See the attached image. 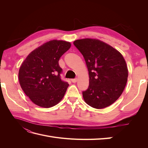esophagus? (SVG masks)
<instances>
[{
	"instance_id": "esophagus-1",
	"label": "esophagus",
	"mask_w": 148,
	"mask_h": 148,
	"mask_svg": "<svg viewBox=\"0 0 148 148\" xmlns=\"http://www.w3.org/2000/svg\"><path fill=\"white\" fill-rule=\"evenodd\" d=\"M71 81L72 83H76L77 82V78H73V79H71Z\"/></svg>"
}]
</instances>
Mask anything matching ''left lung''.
<instances>
[{
	"label": "left lung",
	"instance_id": "8db88e82",
	"mask_svg": "<svg viewBox=\"0 0 148 148\" xmlns=\"http://www.w3.org/2000/svg\"><path fill=\"white\" fill-rule=\"evenodd\" d=\"M73 44L83 55L89 72L88 88L82 92L84 101L98 109L112 104L127 82L128 69L122 55L97 39H78Z\"/></svg>",
	"mask_w": 148,
	"mask_h": 148
}]
</instances>
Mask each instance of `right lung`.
<instances>
[{
    "label": "right lung",
    "instance_id": "obj_1",
    "mask_svg": "<svg viewBox=\"0 0 148 148\" xmlns=\"http://www.w3.org/2000/svg\"><path fill=\"white\" fill-rule=\"evenodd\" d=\"M70 46L69 42L52 40L31 52L21 64L20 86L35 104L49 108L64 97L69 84L61 79L59 60Z\"/></svg>",
    "mask_w": 148,
    "mask_h": 148
}]
</instances>
